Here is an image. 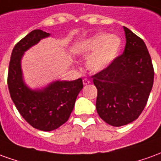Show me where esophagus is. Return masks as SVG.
Segmentation results:
<instances>
[{
  "instance_id": "obj_1",
  "label": "esophagus",
  "mask_w": 161,
  "mask_h": 161,
  "mask_svg": "<svg viewBox=\"0 0 161 161\" xmlns=\"http://www.w3.org/2000/svg\"><path fill=\"white\" fill-rule=\"evenodd\" d=\"M90 83V80H88V79H83V85H85V86H86V85H88V84H89Z\"/></svg>"
}]
</instances>
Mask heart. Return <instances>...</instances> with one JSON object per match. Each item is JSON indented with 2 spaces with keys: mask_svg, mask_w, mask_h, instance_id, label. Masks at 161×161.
I'll use <instances>...</instances> for the list:
<instances>
[{
  "mask_svg": "<svg viewBox=\"0 0 161 161\" xmlns=\"http://www.w3.org/2000/svg\"><path fill=\"white\" fill-rule=\"evenodd\" d=\"M122 42L119 36L99 33L79 42L75 52L82 56L90 54L86 60L88 69L101 72L109 68L118 58Z\"/></svg>",
  "mask_w": 161,
  "mask_h": 161,
  "instance_id": "obj_1",
  "label": "heart"
}]
</instances>
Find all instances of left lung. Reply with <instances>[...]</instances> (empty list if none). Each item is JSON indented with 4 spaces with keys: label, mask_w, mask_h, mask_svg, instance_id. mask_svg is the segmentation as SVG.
<instances>
[{
    "label": "left lung",
    "mask_w": 161,
    "mask_h": 161,
    "mask_svg": "<svg viewBox=\"0 0 161 161\" xmlns=\"http://www.w3.org/2000/svg\"><path fill=\"white\" fill-rule=\"evenodd\" d=\"M126 46L107 69L92 76L98 90L96 110L109 125L120 126L138 119L151 92L154 72L143 40L123 27Z\"/></svg>",
    "instance_id": "8db88e82"
}]
</instances>
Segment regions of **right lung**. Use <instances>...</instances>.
Listing matches in <instances>:
<instances>
[{"label": "right lung", "mask_w": 161, "mask_h": 161, "mask_svg": "<svg viewBox=\"0 0 161 161\" xmlns=\"http://www.w3.org/2000/svg\"><path fill=\"white\" fill-rule=\"evenodd\" d=\"M48 36V33L35 29L20 40L11 53L8 75L10 96L17 110L33 127L46 132L57 129L68 120L83 87L81 78L54 80L39 89L27 86L21 70L24 53Z\"/></svg>", "instance_id": "obj_1"}]
</instances>
